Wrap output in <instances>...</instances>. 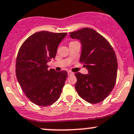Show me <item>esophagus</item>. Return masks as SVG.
I'll list each match as a JSON object with an SVG mask.
<instances>
[{
    "label": "esophagus",
    "mask_w": 134,
    "mask_h": 134,
    "mask_svg": "<svg viewBox=\"0 0 134 134\" xmlns=\"http://www.w3.org/2000/svg\"><path fill=\"white\" fill-rule=\"evenodd\" d=\"M68 75H74V73L72 72V71H68Z\"/></svg>",
    "instance_id": "34e87169"
}]
</instances>
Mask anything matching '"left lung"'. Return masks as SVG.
I'll list each match as a JSON object with an SVG mask.
<instances>
[{
    "mask_svg": "<svg viewBox=\"0 0 134 134\" xmlns=\"http://www.w3.org/2000/svg\"><path fill=\"white\" fill-rule=\"evenodd\" d=\"M70 36L80 41V63L88 70V74H75V90L85 101L100 102L108 97L116 82L118 65L115 51L105 38L90 28L70 32Z\"/></svg>",
    "mask_w": 134,
    "mask_h": 134,
    "instance_id": "left-lung-1",
    "label": "left lung"
}]
</instances>
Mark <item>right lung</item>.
<instances>
[{
    "label": "right lung",
    "instance_id": "add662e5",
    "mask_svg": "<svg viewBox=\"0 0 134 134\" xmlns=\"http://www.w3.org/2000/svg\"><path fill=\"white\" fill-rule=\"evenodd\" d=\"M66 34L36 32L19 49L15 65L17 79L26 97L36 105L49 106L60 98L68 73L48 70L47 64L55 58L58 46Z\"/></svg>",
    "mask_w": 134,
    "mask_h": 134
}]
</instances>
